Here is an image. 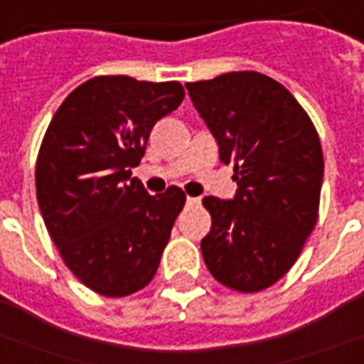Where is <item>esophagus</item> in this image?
Segmentation results:
<instances>
[{
	"mask_svg": "<svg viewBox=\"0 0 364 364\" xmlns=\"http://www.w3.org/2000/svg\"><path fill=\"white\" fill-rule=\"evenodd\" d=\"M186 204H188V206H198V204H200V198L188 196V198H186Z\"/></svg>",
	"mask_w": 364,
	"mask_h": 364,
	"instance_id": "34e87169",
	"label": "esophagus"
}]
</instances>
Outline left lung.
<instances>
[{"instance_id":"obj_1","label":"left lung","mask_w":364,"mask_h":364,"mask_svg":"<svg viewBox=\"0 0 364 364\" xmlns=\"http://www.w3.org/2000/svg\"><path fill=\"white\" fill-rule=\"evenodd\" d=\"M186 89L237 182L234 200H202L212 215L204 262L225 287L263 291L291 269L319 218L317 129L291 92L262 73H225Z\"/></svg>"}]
</instances>
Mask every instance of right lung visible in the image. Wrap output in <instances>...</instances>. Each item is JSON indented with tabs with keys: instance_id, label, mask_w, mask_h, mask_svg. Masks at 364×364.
<instances>
[{
	"instance_id": "right-lung-1",
	"label": "right lung",
	"mask_w": 364,
	"mask_h": 364,
	"mask_svg": "<svg viewBox=\"0 0 364 364\" xmlns=\"http://www.w3.org/2000/svg\"><path fill=\"white\" fill-rule=\"evenodd\" d=\"M184 101L178 81L101 75L79 85L47 127L35 164L37 202L73 275L105 297L146 287L186 194L150 196L130 168L156 120Z\"/></svg>"
}]
</instances>
